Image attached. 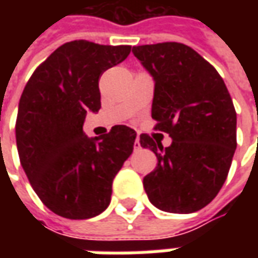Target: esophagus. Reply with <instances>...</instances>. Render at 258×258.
<instances>
[{
	"instance_id": "obj_1",
	"label": "esophagus",
	"mask_w": 258,
	"mask_h": 258,
	"mask_svg": "<svg viewBox=\"0 0 258 258\" xmlns=\"http://www.w3.org/2000/svg\"><path fill=\"white\" fill-rule=\"evenodd\" d=\"M134 148H135V149H140V148H141V145H140V137H138V135H137V138H135Z\"/></svg>"
}]
</instances>
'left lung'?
Segmentation results:
<instances>
[{"label": "left lung", "instance_id": "left-lung-1", "mask_svg": "<svg viewBox=\"0 0 258 258\" xmlns=\"http://www.w3.org/2000/svg\"><path fill=\"white\" fill-rule=\"evenodd\" d=\"M133 53L155 80L152 118L171 145L148 134L142 148L157 157L144 178L153 206L188 214L210 203L227 179L236 149V112L227 85L206 59L181 42L133 47Z\"/></svg>", "mask_w": 258, "mask_h": 258}]
</instances>
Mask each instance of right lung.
Returning <instances> with one entry per match:
<instances>
[{"label": "right lung", "mask_w": 258, "mask_h": 258, "mask_svg": "<svg viewBox=\"0 0 258 258\" xmlns=\"http://www.w3.org/2000/svg\"><path fill=\"white\" fill-rule=\"evenodd\" d=\"M130 52V45L66 42L34 70L20 96L15 127L20 164L58 216L101 214L110 203L113 179L133 153L137 133L127 125L95 138L83 131L87 113L101 109V74Z\"/></svg>", "instance_id": "add662e5"}]
</instances>
